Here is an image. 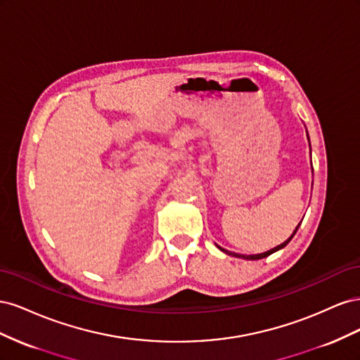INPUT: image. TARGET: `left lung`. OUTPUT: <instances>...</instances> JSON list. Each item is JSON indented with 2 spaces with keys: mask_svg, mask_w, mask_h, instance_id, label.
Returning <instances> with one entry per match:
<instances>
[{
  "mask_svg": "<svg viewBox=\"0 0 360 360\" xmlns=\"http://www.w3.org/2000/svg\"><path fill=\"white\" fill-rule=\"evenodd\" d=\"M300 225V224H299ZM299 225L296 226V230H294V233L291 234V237L288 238V240H285L284 243H281L279 246H276V248H274V249H270V250H267V252H263V254H257V255H238V254H234V252H228V250H225V249H222L221 246H217L221 250H224V252H226L228 255H233V257H238V258H245V259H261V258H266V257H269L270 254H274V252H276V250H279V249H282L284 246H287V243L291 240L292 238V236L296 234V231H297V228H299Z\"/></svg>",
  "mask_w": 360,
  "mask_h": 360,
  "instance_id": "obj_1",
  "label": "left lung"
}]
</instances>
